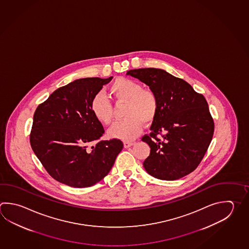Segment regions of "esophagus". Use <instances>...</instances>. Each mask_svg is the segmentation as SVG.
I'll list each match as a JSON object with an SVG mask.
<instances>
[{
	"label": "esophagus",
	"mask_w": 249,
	"mask_h": 249,
	"mask_svg": "<svg viewBox=\"0 0 249 249\" xmlns=\"http://www.w3.org/2000/svg\"><path fill=\"white\" fill-rule=\"evenodd\" d=\"M132 145H134V142H124V147L125 148H129Z\"/></svg>",
	"instance_id": "1"
}]
</instances>
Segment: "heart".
I'll use <instances>...</instances> for the list:
<instances>
[{
    "instance_id": "obj_1",
    "label": "heart",
    "mask_w": 249,
    "mask_h": 249,
    "mask_svg": "<svg viewBox=\"0 0 249 249\" xmlns=\"http://www.w3.org/2000/svg\"><path fill=\"white\" fill-rule=\"evenodd\" d=\"M110 93L117 102H127L124 116L126 119L115 122L109 135L123 141L135 139L141 133L143 122L150 123L158 112V99L152 91L144 89L139 83L127 78H118L109 87ZM90 109L100 123L108 125L113 120V107L103 92L94 96Z\"/></svg>"
}]
</instances>
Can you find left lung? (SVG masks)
Masks as SVG:
<instances>
[{
  "mask_svg": "<svg viewBox=\"0 0 249 249\" xmlns=\"http://www.w3.org/2000/svg\"><path fill=\"white\" fill-rule=\"evenodd\" d=\"M127 75L148 85L158 99L151 133L142 139L150 148L143 162L146 172L164 180L190 174L202 161L214 133L206 99L186 81L164 70L138 69Z\"/></svg>",
  "mask_w": 249,
  "mask_h": 249,
  "instance_id": "1",
  "label": "left lung"
}]
</instances>
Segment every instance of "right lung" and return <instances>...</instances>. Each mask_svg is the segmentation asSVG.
Wrapping results in <instances>:
<instances>
[{
    "mask_svg": "<svg viewBox=\"0 0 249 249\" xmlns=\"http://www.w3.org/2000/svg\"><path fill=\"white\" fill-rule=\"evenodd\" d=\"M112 79L113 76L75 80L54 90L36 109L31 146L57 181L73 188L93 186L107 175L123 149L119 139L91 145L105 131L94 117L90 102Z\"/></svg>",
    "mask_w": 249,
    "mask_h": 249,
    "instance_id": "add662e5",
    "label": "right lung"
}]
</instances>
